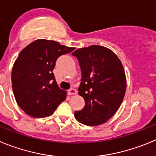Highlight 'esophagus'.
<instances>
[{"label": "esophagus", "instance_id": "esophagus-1", "mask_svg": "<svg viewBox=\"0 0 156 156\" xmlns=\"http://www.w3.org/2000/svg\"><path fill=\"white\" fill-rule=\"evenodd\" d=\"M68 95H74V94H77V91L75 89V88H71V89L68 90Z\"/></svg>", "mask_w": 156, "mask_h": 156}]
</instances>
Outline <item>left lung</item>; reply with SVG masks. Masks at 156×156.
I'll return each mask as SVG.
<instances>
[{
  "instance_id": "8db88e82",
  "label": "left lung",
  "mask_w": 156,
  "mask_h": 156,
  "mask_svg": "<svg viewBox=\"0 0 156 156\" xmlns=\"http://www.w3.org/2000/svg\"><path fill=\"white\" fill-rule=\"evenodd\" d=\"M72 55L78 58L81 69L78 94L85 105L75 112L79 122L89 126L104 124L122 105L126 91L124 68L112 50L99 45L77 49Z\"/></svg>"
}]
</instances>
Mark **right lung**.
Returning a JSON list of instances; mask_svg holds the SVG:
<instances>
[{
	"mask_svg": "<svg viewBox=\"0 0 156 156\" xmlns=\"http://www.w3.org/2000/svg\"><path fill=\"white\" fill-rule=\"evenodd\" d=\"M73 50L55 41L37 39L20 52L13 65L11 83L16 101L26 114L48 117L65 101L67 91L58 87L53 69L58 57Z\"/></svg>",
	"mask_w": 156,
	"mask_h": 156,
	"instance_id": "add662e5",
	"label": "right lung"
}]
</instances>
